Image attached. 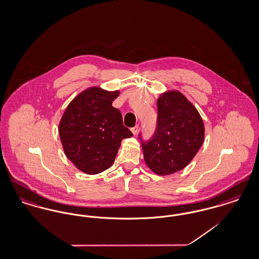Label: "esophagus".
I'll list each match as a JSON object with an SVG mask.
<instances>
[{
    "label": "esophagus",
    "mask_w": 259,
    "mask_h": 259,
    "mask_svg": "<svg viewBox=\"0 0 259 259\" xmlns=\"http://www.w3.org/2000/svg\"><path fill=\"white\" fill-rule=\"evenodd\" d=\"M131 131H132V133H133L134 135H137V133H138V131H139V125H136L135 127H133V128L131 129Z\"/></svg>",
    "instance_id": "obj_1"
}]
</instances>
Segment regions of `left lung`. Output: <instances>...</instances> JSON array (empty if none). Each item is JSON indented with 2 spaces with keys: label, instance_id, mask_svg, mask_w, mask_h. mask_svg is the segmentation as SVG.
Here are the masks:
<instances>
[{
  "label": "left lung",
  "instance_id": "1",
  "mask_svg": "<svg viewBox=\"0 0 259 259\" xmlns=\"http://www.w3.org/2000/svg\"><path fill=\"white\" fill-rule=\"evenodd\" d=\"M157 109L155 133L148 142L142 141V146L148 168L167 176L183 170L194 158L204 143L205 127L197 109L180 91L161 94Z\"/></svg>",
  "mask_w": 259,
  "mask_h": 259
}]
</instances>
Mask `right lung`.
I'll return each mask as SVG.
<instances>
[{
	"mask_svg": "<svg viewBox=\"0 0 259 259\" xmlns=\"http://www.w3.org/2000/svg\"><path fill=\"white\" fill-rule=\"evenodd\" d=\"M119 90L89 87L68 105L58 132L68 159L81 172L96 175L113 164L121 141L132 137L121 112L111 106Z\"/></svg>",
	"mask_w": 259,
	"mask_h": 259,
	"instance_id": "obj_1",
	"label": "right lung"
}]
</instances>
